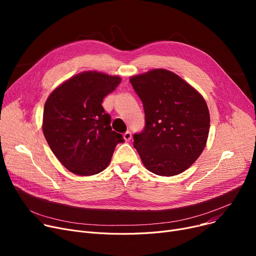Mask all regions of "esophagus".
Masks as SVG:
<instances>
[{
	"mask_svg": "<svg viewBox=\"0 0 256 256\" xmlns=\"http://www.w3.org/2000/svg\"><path fill=\"white\" fill-rule=\"evenodd\" d=\"M124 139L126 142H130V139H132V132H128V130L124 134Z\"/></svg>",
	"mask_w": 256,
	"mask_h": 256,
	"instance_id": "1",
	"label": "esophagus"
}]
</instances>
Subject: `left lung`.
<instances>
[{
	"mask_svg": "<svg viewBox=\"0 0 256 256\" xmlns=\"http://www.w3.org/2000/svg\"><path fill=\"white\" fill-rule=\"evenodd\" d=\"M142 100L145 128L134 135L144 167L160 176L186 171L204 152L210 112L204 96L176 74L156 68L130 78Z\"/></svg>",
	"mask_w": 256,
	"mask_h": 256,
	"instance_id": "left-lung-1",
	"label": "left lung"
}]
</instances>
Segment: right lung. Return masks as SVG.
<instances>
[{
    "mask_svg": "<svg viewBox=\"0 0 256 256\" xmlns=\"http://www.w3.org/2000/svg\"><path fill=\"white\" fill-rule=\"evenodd\" d=\"M121 82L118 76L88 70L54 89L44 109L42 132L59 162L76 176H89L110 164L121 134L112 130L102 106Z\"/></svg>",
    "mask_w": 256,
    "mask_h": 256,
    "instance_id": "right-lung-1",
    "label": "right lung"
}]
</instances>
